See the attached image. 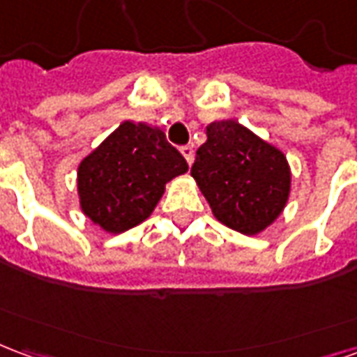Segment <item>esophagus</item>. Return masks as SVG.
<instances>
[{
    "instance_id": "1",
    "label": "esophagus",
    "mask_w": 357,
    "mask_h": 357,
    "mask_svg": "<svg viewBox=\"0 0 357 357\" xmlns=\"http://www.w3.org/2000/svg\"><path fill=\"white\" fill-rule=\"evenodd\" d=\"M179 151H181V155L185 156L187 164H189V166H191V164H193V156H195L193 147H189V145H183V147L179 149Z\"/></svg>"
}]
</instances>
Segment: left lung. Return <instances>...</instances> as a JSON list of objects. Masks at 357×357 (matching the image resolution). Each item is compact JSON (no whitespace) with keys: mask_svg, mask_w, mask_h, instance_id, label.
I'll return each instance as SVG.
<instances>
[{"mask_svg":"<svg viewBox=\"0 0 357 357\" xmlns=\"http://www.w3.org/2000/svg\"><path fill=\"white\" fill-rule=\"evenodd\" d=\"M191 176L218 222L243 235L266 231L291 195L283 151L231 118L206 126Z\"/></svg>","mask_w":357,"mask_h":357,"instance_id":"1","label":"left lung"}]
</instances>
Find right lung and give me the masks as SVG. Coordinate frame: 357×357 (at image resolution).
Listing matches in <instances>:
<instances>
[{
  "mask_svg": "<svg viewBox=\"0 0 357 357\" xmlns=\"http://www.w3.org/2000/svg\"><path fill=\"white\" fill-rule=\"evenodd\" d=\"M187 170L160 128L124 120L78 164L80 208L102 231L124 233L145 222L166 183Z\"/></svg>",
  "mask_w": 357,
  "mask_h": 357,
  "instance_id": "right-lung-1",
  "label": "right lung"
}]
</instances>
